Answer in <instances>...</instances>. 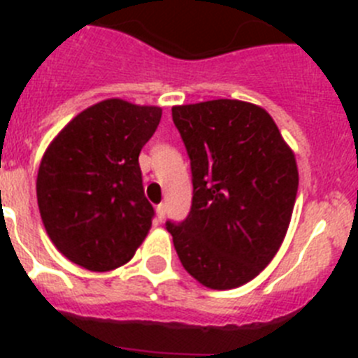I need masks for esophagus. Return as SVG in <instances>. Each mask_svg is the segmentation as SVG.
Segmentation results:
<instances>
[{"label": "esophagus", "mask_w": 358, "mask_h": 358, "mask_svg": "<svg viewBox=\"0 0 358 358\" xmlns=\"http://www.w3.org/2000/svg\"><path fill=\"white\" fill-rule=\"evenodd\" d=\"M164 204H157L156 206V218L159 220V222H163V218H164Z\"/></svg>", "instance_id": "1"}]
</instances>
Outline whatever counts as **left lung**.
Here are the masks:
<instances>
[{
	"label": "left lung",
	"instance_id": "8db88e82",
	"mask_svg": "<svg viewBox=\"0 0 358 358\" xmlns=\"http://www.w3.org/2000/svg\"><path fill=\"white\" fill-rule=\"evenodd\" d=\"M192 164L188 217L166 222L182 267L208 289H236L271 264L297 195L294 152L267 110L242 100L172 107Z\"/></svg>",
	"mask_w": 358,
	"mask_h": 358
}]
</instances>
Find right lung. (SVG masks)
<instances>
[{"mask_svg": "<svg viewBox=\"0 0 358 358\" xmlns=\"http://www.w3.org/2000/svg\"><path fill=\"white\" fill-rule=\"evenodd\" d=\"M161 107L109 98L55 136L37 173V204L50 240L73 264L106 273L127 264L147 236L154 208L140 152Z\"/></svg>", "mask_w": 358, "mask_h": 358, "instance_id": "add662e5", "label": "right lung"}]
</instances>
